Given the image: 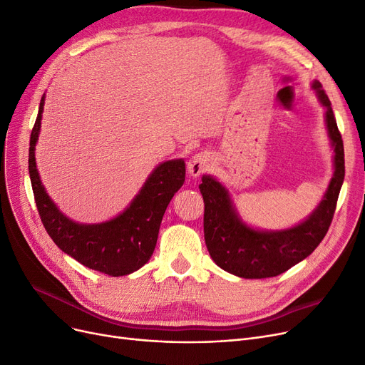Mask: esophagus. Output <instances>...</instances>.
<instances>
[{"instance_id": "34e87169", "label": "esophagus", "mask_w": 365, "mask_h": 365, "mask_svg": "<svg viewBox=\"0 0 365 365\" xmlns=\"http://www.w3.org/2000/svg\"><path fill=\"white\" fill-rule=\"evenodd\" d=\"M212 162V156L207 152H200L194 155L187 162V174L192 178H198L201 173H205Z\"/></svg>"}]
</instances>
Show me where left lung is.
<instances>
[{
  "mask_svg": "<svg viewBox=\"0 0 365 365\" xmlns=\"http://www.w3.org/2000/svg\"><path fill=\"white\" fill-rule=\"evenodd\" d=\"M312 88L325 108V126L334 148V173L317 207L308 217L284 230H262L247 224L233 205L227 187L210 174L201 178L205 200V239L212 260L225 272L240 278L277 277L312 254L331 225L344 180V147L331 102L319 81Z\"/></svg>",
  "mask_w": 365,
  "mask_h": 365,
  "instance_id": "8db88e82",
  "label": "left lung"
}]
</instances>
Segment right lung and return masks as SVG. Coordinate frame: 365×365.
<instances>
[{
  "label": "right lung",
  "mask_w": 365,
  "mask_h": 365,
  "mask_svg": "<svg viewBox=\"0 0 365 365\" xmlns=\"http://www.w3.org/2000/svg\"><path fill=\"white\" fill-rule=\"evenodd\" d=\"M43 106L45 94L40 101L30 137L29 171L36 206L48 235L63 252L93 271L111 277H123L138 271L150 260L162 217L185 182V160L171 159L159 164L129 206L117 217L98 224L76 222L57 207L40 180L36 144Z\"/></svg>",
  "instance_id": "add662e5"
}]
</instances>
